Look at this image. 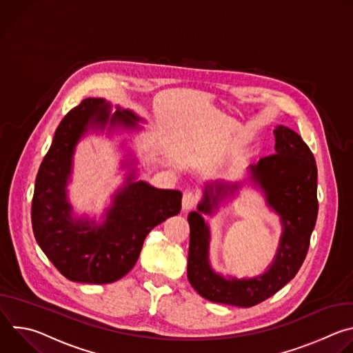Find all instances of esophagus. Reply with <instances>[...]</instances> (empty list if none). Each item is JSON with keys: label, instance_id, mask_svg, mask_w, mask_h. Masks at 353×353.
<instances>
[{"label": "esophagus", "instance_id": "obj_1", "mask_svg": "<svg viewBox=\"0 0 353 353\" xmlns=\"http://www.w3.org/2000/svg\"><path fill=\"white\" fill-rule=\"evenodd\" d=\"M198 201H199V195H198L196 192H194V191H191V190L184 191V194H183V201H181L183 210L187 211V210L195 208L196 204H198Z\"/></svg>", "mask_w": 353, "mask_h": 353}]
</instances>
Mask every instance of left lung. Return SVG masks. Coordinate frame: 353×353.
<instances>
[{
    "label": "left lung",
    "mask_w": 353,
    "mask_h": 353,
    "mask_svg": "<svg viewBox=\"0 0 353 353\" xmlns=\"http://www.w3.org/2000/svg\"><path fill=\"white\" fill-rule=\"evenodd\" d=\"M274 135L275 154L251 166V177L265 191L267 203L281 215L283 223L278 254L264 275L243 281L216 275L208 264V226L199 212L188 215L187 276L191 286L214 303L237 307L261 303L294 278L307 256L319 212L316 161L306 142L290 128L279 125ZM226 194L228 191L221 185L216 187L215 195L212 187L205 190L198 211L210 214L212 205H216ZM211 199L214 205L210 204Z\"/></svg>",
    "instance_id": "1"
}]
</instances>
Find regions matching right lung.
Wrapping results in <instances>:
<instances>
[{"instance_id": "1", "label": "right lung", "mask_w": 353, "mask_h": 353, "mask_svg": "<svg viewBox=\"0 0 353 353\" xmlns=\"http://www.w3.org/2000/svg\"><path fill=\"white\" fill-rule=\"evenodd\" d=\"M103 99L88 97L59 124L34 183L32 226L47 259L70 281L110 283L135 265L148 233L181 210V192L158 190L143 181L130 183L114 198L102 226L72 221L65 185L74 148L89 124H105L109 112ZM131 112L117 110L112 123L131 127Z\"/></svg>"}]
</instances>
